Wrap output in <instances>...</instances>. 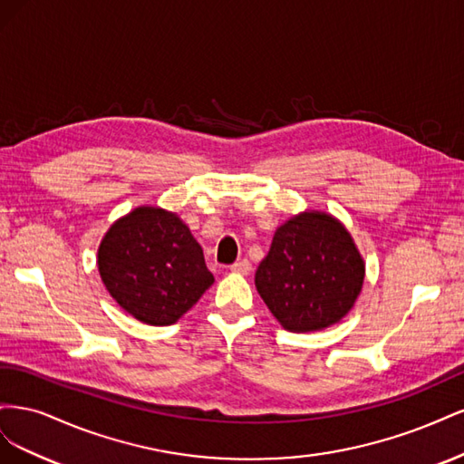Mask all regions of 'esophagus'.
Returning <instances> with one entry per match:
<instances>
[{"mask_svg":"<svg viewBox=\"0 0 464 464\" xmlns=\"http://www.w3.org/2000/svg\"><path fill=\"white\" fill-rule=\"evenodd\" d=\"M230 271L232 273H240V275H247L251 271V263L247 259L242 261H236L234 265H230Z\"/></svg>","mask_w":464,"mask_h":464,"instance_id":"obj_1","label":"esophagus"}]
</instances>
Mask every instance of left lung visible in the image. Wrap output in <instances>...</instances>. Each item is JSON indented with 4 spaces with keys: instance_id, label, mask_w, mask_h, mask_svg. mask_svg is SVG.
Returning a JSON list of instances; mask_svg holds the SVG:
<instances>
[{
    "instance_id": "8db88e82",
    "label": "left lung",
    "mask_w": 464,
    "mask_h": 464,
    "mask_svg": "<svg viewBox=\"0 0 464 464\" xmlns=\"http://www.w3.org/2000/svg\"><path fill=\"white\" fill-rule=\"evenodd\" d=\"M366 265L341 220L305 210L278 227L259 263L256 286L286 331L310 333L339 323L360 296Z\"/></svg>"
}]
</instances>
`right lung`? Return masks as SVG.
I'll list each match as a JSON object with an SVG mask.
<instances>
[{
    "label": "right lung",
    "instance_id": "1",
    "mask_svg": "<svg viewBox=\"0 0 464 464\" xmlns=\"http://www.w3.org/2000/svg\"><path fill=\"white\" fill-rule=\"evenodd\" d=\"M96 263L121 310L154 327L172 325L215 283L184 220L160 207H137L111 224Z\"/></svg>",
    "mask_w": 464,
    "mask_h": 464
}]
</instances>
